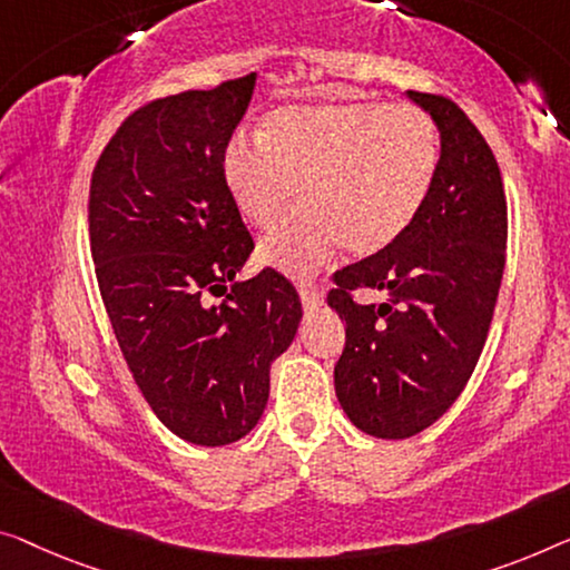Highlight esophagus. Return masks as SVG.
<instances>
[{
	"label": "esophagus",
	"mask_w": 570,
	"mask_h": 570,
	"mask_svg": "<svg viewBox=\"0 0 570 570\" xmlns=\"http://www.w3.org/2000/svg\"><path fill=\"white\" fill-rule=\"evenodd\" d=\"M299 296H302V307L304 309H317L320 304H322V292H320L317 286H312V284H304L299 288Z\"/></svg>",
	"instance_id": "esophagus-1"
}]
</instances>
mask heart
I'll return each instance as SVG.
<instances>
[{
	"mask_svg": "<svg viewBox=\"0 0 570 570\" xmlns=\"http://www.w3.org/2000/svg\"><path fill=\"white\" fill-rule=\"evenodd\" d=\"M258 140L237 132L223 150V176L240 215L271 230L258 256L307 278L347 245L373 256L420 215L440 160L438 125L424 109L386 101L286 105L263 117Z\"/></svg>",
	"mask_w": 570,
	"mask_h": 570,
	"instance_id": "heart-1",
	"label": "heart"
}]
</instances>
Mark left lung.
Returning <instances> with one entry per match:
<instances>
[{
  "mask_svg": "<svg viewBox=\"0 0 570 570\" xmlns=\"http://www.w3.org/2000/svg\"><path fill=\"white\" fill-rule=\"evenodd\" d=\"M435 120L440 160L420 215L389 248L335 271L345 322L335 394L355 428L404 440L443 417L487 343L504 274L507 199L497 158L455 101L406 91ZM355 291H376L358 305Z\"/></svg>",
  "mask_w": 570,
  "mask_h": 570,
  "instance_id": "8db88e82",
  "label": "left lung"
}]
</instances>
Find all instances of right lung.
<instances>
[{"mask_svg": "<svg viewBox=\"0 0 570 570\" xmlns=\"http://www.w3.org/2000/svg\"><path fill=\"white\" fill-rule=\"evenodd\" d=\"M256 73L135 109L91 174L97 282L135 384L186 443L230 445L256 428L271 363L296 335L302 302L274 268L235 282L253 253L223 176V150ZM219 305L207 293L224 284Z\"/></svg>", "mask_w": 570, "mask_h": 570, "instance_id": "1", "label": "right lung"}]
</instances>
